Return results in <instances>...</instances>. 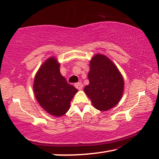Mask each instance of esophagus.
<instances>
[{"label": "esophagus", "instance_id": "1", "mask_svg": "<svg viewBox=\"0 0 159 159\" xmlns=\"http://www.w3.org/2000/svg\"><path fill=\"white\" fill-rule=\"evenodd\" d=\"M75 87L78 90H81L83 88V84H82V82H77V83L75 84Z\"/></svg>", "mask_w": 159, "mask_h": 159}]
</instances>
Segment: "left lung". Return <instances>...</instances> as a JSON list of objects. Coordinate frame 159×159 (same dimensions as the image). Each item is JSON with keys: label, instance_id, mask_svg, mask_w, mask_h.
I'll list each match as a JSON object with an SVG mask.
<instances>
[{"label": "left lung", "instance_id": "8db88e82", "mask_svg": "<svg viewBox=\"0 0 159 159\" xmlns=\"http://www.w3.org/2000/svg\"><path fill=\"white\" fill-rule=\"evenodd\" d=\"M89 84L84 91L94 107L107 111L114 107L121 98L124 80L116 65L103 55L97 54L90 61Z\"/></svg>", "mask_w": 159, "mask_h": 159}]
</instances>
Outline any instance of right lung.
<instances>
[{
	"label": "right lung",
	"instance_id": "add662e5",
	"mask_svg": "<svg viewBox=\"0 0 159 159\" xmlns=\"http://www.w3.org/2000/svg\"><path fill=\"white\" fill-rule=\"evenodd\" d=\"M55 58L45 61L34 80V92L39 104L50 114L61 116L70 108V102L77 90L69 84L59 71Z\"/></svg>",
	"mask_w": 159,
	"mask_h": 159
}]
</instances>
